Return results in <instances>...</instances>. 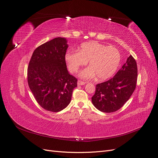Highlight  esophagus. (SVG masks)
Wrapping results in <instances>:
<instances>
[{"instance_id":"esophagus-1","label":"esophagus","mask_w":158,"mask_h":158,"mask_svg":"<svg viewBox=\"0 0 158 158\" xmlns=\"http://www.w3.org/2000/svg\"><path fill=\"white\" fill-rule=\"evenodd\" d=\"M86 84L85 82L81 81H77V85L78 86H81V85H85Z\"/></svg>"}]
</instances>
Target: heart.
I'll list each match as a JSON object with an SVG mask.
<instances>
[{"label":"heart","mask_w":158,"mask_h":158,"mask_svg":"<svg viewBox=\"0 0 158 158\" xmlns=\"http://www.w3.org/2000/svg\"><path fill=\"white\" fill-rule=\"evenodd\" d=\"M120 54L113 46H106L96 41L82 44L79 51H69L65 60L71 72H77L89 61L88 67L82 70L79 76L84 79H93L96 76L100 80L112 77L120 63Z\"/></svg>","instance_id":"obj_1"}]
</instances>
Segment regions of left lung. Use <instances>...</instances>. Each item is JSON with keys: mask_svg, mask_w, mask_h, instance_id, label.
Segmentation results:
<instances>
[{"mask_svg": "<svg viewBox=\"0 0 158 158\" xmlns=\"http://www.w3.org/2000/svg\"><path fill=\"white\" fill-rule=\"evenodd\" d=\"M137 76L136 62L130 55L113 78L96 85L95 93L92 97L94 106L104 113L120 109L134 92Z\"/></svg>", "mask_w": 158, "mask_h": 158, "instance_id": "obj_1", "label": "left lung"}]
</instances>
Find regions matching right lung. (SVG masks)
I'll list each match as a JSON object with an SVG mask.
<instances>
[{"label":"right lung","mask_w":158,"mask_h":158,"mask_svg":"<svg viewBox=\"0 0 158 158\" xmlns=\"http://www.w3.org/2000/svg\"><path fill=\"white\" fill-rule=\"evenodd\" d=\"M66 38L57 37L36 48L27 69V82L37 102L45 110L59 112L68 106L77 79L66 69Z\"/></svg>","instance_id":"1"}]
</instances>
